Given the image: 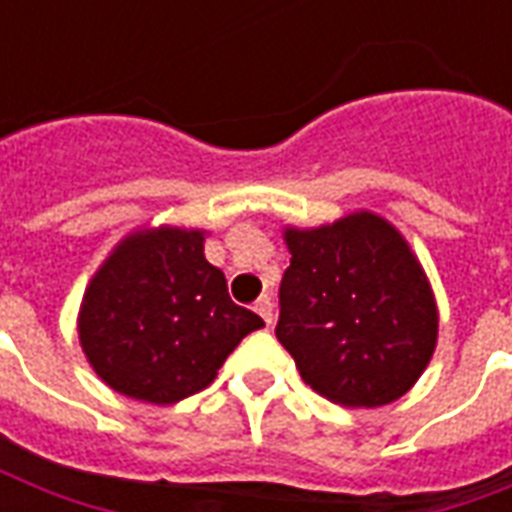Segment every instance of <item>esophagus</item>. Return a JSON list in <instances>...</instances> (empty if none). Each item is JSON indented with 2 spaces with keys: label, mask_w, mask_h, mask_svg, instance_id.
Listing matches in <instances>:
<instances>
[{
  "label": "esophagus",
  "mask_w": 512,
  "mask_h": 512,
  "mask_svg": "<svg viewBox=\"0 0 512 512\" xmlns=\"http://www.w3.org/2000/svg\"><path fill=\"white\" fill-rule=\"evenodd\" d=\"M255 312L266 321V326H271L274 323V301H271V296H260L255 301Z\"/></svg>",
  "instance_id": "34e87169"
}]
</instances>
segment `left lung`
Listing matches in <instances>:
<instances>
[{
    "label": "left lung",
    "mask_w": 512,
    "mask_h": 512,
    "mask_svg": "<svg viewBox=\"0 0 512 512\" xmlns=\"http://www.w3.org/2000/svg\"><path fill=\"white\" fill-rule=\"evenodd\" d=\"M277 340L304 384L348 408L403 397L425 373L439 310L417 255L370 211L312 230L285 227Z\"/></svg>",
    "instance_id": "1"
}]
</instances>
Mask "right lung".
<instances>
[{
	"instance_id": "right-lung-1",
	"label": "right lung",
	"mask_w": 512,
	"mask_h": 512,
	"mask_svg": "<svg viewBox=\"0 0 512 512\" xmlns=\"http://www.w3.org/2000/svg\"><path fill=\"white\" fill-rule=\"evenodd\" d=\"M202 244L205 230H136L84 290L79 343L98 378L120 395L178 403L211 384L235 345L266 326L230 299Z\"/></svg>"
}]
</instances>
